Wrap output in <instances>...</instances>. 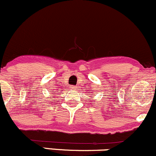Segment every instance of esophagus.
Segmentation results:
<instances>
[{"label": "esophagus", "instance_id": "esophagus-1", "mask_svg": "<svg viewBox=\"0 0 156 156\" xmlns=\"http://www.w3.org/2000/svg\"><path fill=\"white\" fill-rule=\"evenodd\" d=\"M70 87H71V89H76V86H70Z\"/></svg>", "mask_w": 156, "mask_h": 156}]
</instances>
